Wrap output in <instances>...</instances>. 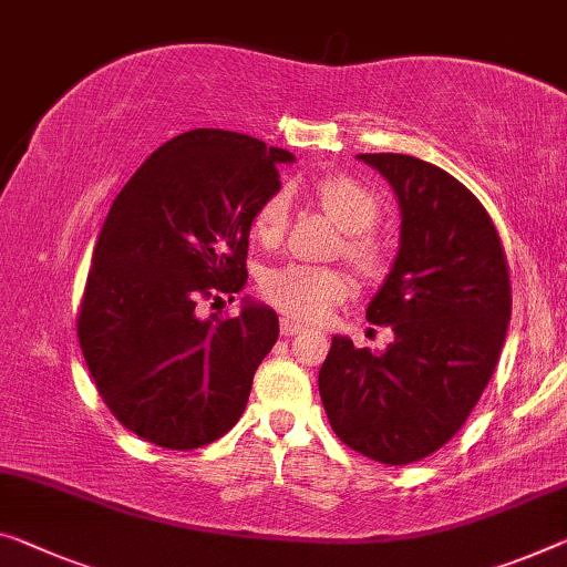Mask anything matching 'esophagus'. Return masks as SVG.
I'll use <instances>...</instances> for the list:
<instances>
[{"label":"esophagus","instance_id":"1","mask_svg":"<svg viewBox=\"0 0 567 567\" xmlns=\"http://www.w3.org/2000/svg\"><path fill=\"white\" fill-rule=\"evenodd\" d=\"M303 332V324H299V321L293 319H281V334L284 337H293V334H301Z\"/></svg>","mask_w":567,"mask_h":567}]
</instances>
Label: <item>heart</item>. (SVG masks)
Returning a JSON list of instances; mask_svg holds the SVG:
<instances>
[{
    "instance_id": "obj_1",
    "label": "heart",
    "mask_w": 567,
    "mask_h": 567,
    "mask_svg": "<svg viewBox=\"0 0 567 567\" xmlns=\"http://www.w3.org/2000/svg\"><path fill=\"white\" fill-rule=\"evenodd\" d=\"M309 195L321 210L342 228V256L362 276H380L388 268L390 250L370 228L380 220V203L368 185L350 174H324L309 185ZM289 225V195L274 193L258 205L254 215L256 238L274 248L284 240ZM260 296L291 319H319L344 299L347 278L337 268L309 264H281L260 274Z\"/></svg>"
}]
</instances>
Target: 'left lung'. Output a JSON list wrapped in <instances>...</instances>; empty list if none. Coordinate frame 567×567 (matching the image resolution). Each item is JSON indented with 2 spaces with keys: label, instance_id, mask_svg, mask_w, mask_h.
<instances>
[{
  "label": "left lung",
  "instance_id": "obj_1",
  "mask_svg": "<svg viewBox=\"0 0 567 567\" xmlns=\"http://www.w3.org/2000/svg\"><path fill=\"white\" fill-rule=\"evenodd\" d=\"M393 185L400 250L368 307L393 327L385 352L334 337L319 395L337 439L388 466L449 443L492 380L507 337L512 284L494 220L472 189L408 154H360Z\"/></svg>",
  "mask_w": 567,
  "mask_h": 567
}]
</instances>
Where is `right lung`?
Wrapping results in <instances>:
<instances>
[{
	"instance_id": "obj_1",
	"label": "right lung",
	"mask_w": 567,
	"mask_h": 567,
	"mask_svg": "<svg viewBox=\"0 0 567 567\" xmlns=\"http://www.w3.org/2000/svg\"><path fill=\"white\" fill-rule=\"evenodd\" d=\"M293 156L260 138L195 128L162 144L113 199L78 309V342L95 390L138 439L193 451L246 411L278 317L246 301L199 319V301L246 286L258 205Z\"/></svg>"
}]
</instances>
